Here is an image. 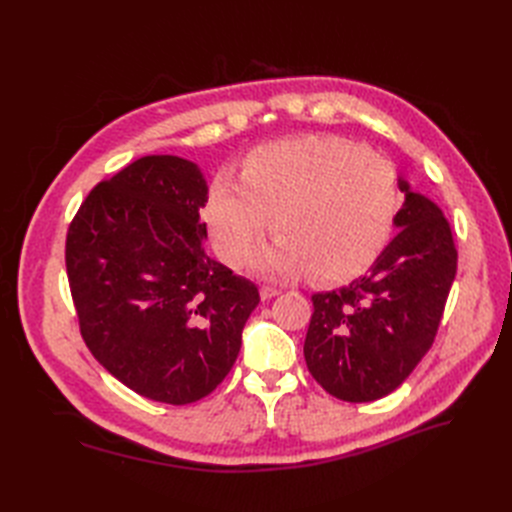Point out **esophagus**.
I'll use <instances>...</instances> for the list:
<instances>
[{
  "mask_svg": "<svg viewBox=\"0 0 512 512\" xmlns=\"http://www.w3.org/2000/svg\"><path fill=\"white\" fill-rule=\"evenodd\" d=\"M277 294H280V290H277V288H271V286H262V288H260L262 301H269V299L277 297Z\"/></svg>",
  "mask_w": 512,
  "mask_h": 512,
  "instance_id": "obj_1",
  "label": "esophagus"
}]
</instances>
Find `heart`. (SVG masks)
Here are the masks:
<instances>
[{"instance_id": "b5f03b06", "label": "heart", "mask_w": 512, "mask_h": 512, "mask_svg": "<svg viewBox=\"0 0 512 512\" xmlns=\"http://www.w3.org/2000/svg\"><path fill=\"white\" fill-rule=\"evenodd\" d=\"M397 209L399 185L389 160L337 136H299L254 149L239 183L215 177L205 220L230 267L252 258L273 220L277 243L260 256L258 269L275 277L309 271L329 282L374 260Z\"/></svg>"}]
</instances>
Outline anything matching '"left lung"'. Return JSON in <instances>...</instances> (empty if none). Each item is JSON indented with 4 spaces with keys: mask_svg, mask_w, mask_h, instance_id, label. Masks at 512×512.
<instances>
[{
    "mask_svg": "<svg viewBox=\"0 0 512 512\" xmlns=\"http://www.w3.org/2000/svg\"><path fill=\"white\" fill-rule=\"evenodd\" d=\"M395 215L397 235L348 286L312 294L305 335L309 374L329 395L363 404L393 393L438 333L457 273L451 224L436 203L410 190Z\"/></svg>",
    "mask_w": 512,
    "mask_h": 512,
    "instance_id": "8db88e82",
    "label": "left lung"
}]
</instances>
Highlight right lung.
I'll return each instance as SVG.
<instances>
[{"mask_svg": "<svg viewBox=\"0 0 512 512\" xmlns=\"http://www.w3.org/2000/svg\"><path fill=\"white\" fill-rule=\"evenodd\" d=\"M207 181L194 162L145 156L100 181L70 222L66 269L81 335L134 393L185 406L235 365L260 303L205 252Z\"/></svg>", "mask_w": 512, "mask_h": 512, "instance_id": "add662e5", "label": "right lung"}]
</instances>
